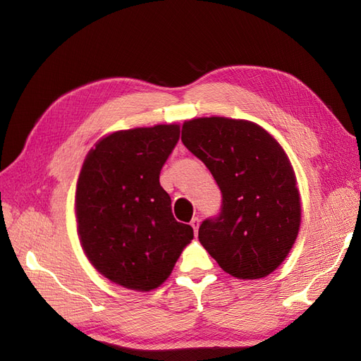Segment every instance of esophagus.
I'll list each match as a JSON object with an SVG mask.
<instances>
[{"instance_id":"obj_1","label":"esophagus","mask_w":361,"mask_h":361,"mask_svg":"<svg viewBox=\"0 0 361 361\" xmlns=\"http://www.w3.org/2000/svg\"><path fill=\"white\" fill-rule=\"evenodd\" d=\"M199 226H200V218L199 216H194L192 220H191V227L194 228V233H197Z\"/></svg>"}]
</instances>
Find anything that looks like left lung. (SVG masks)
Instances as JSON below:
<instances>
[{
  "label": "left lung",
  "instance_id": "8db88e82",
  "mask_svg": "<svg viewBox=\"0 0 361 361\" xmlns=\"http://www.w3.org/2000/svg\"><path fill=\"white\" fill-rule=\"evenodd\" d=\"M182 143L203 161L223 194L199 239L228 274L267 277L286 259L301 223L297 179L285 150L247 120L200 117L182 126Z\"/></svg>",
  "mask_w": 361,
  "mask_h": 361
}]
</instances>
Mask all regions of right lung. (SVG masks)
<instances>
[{"instance_id":"right-lung-1","label":"right lung","mask_w":361,"mask_h":361,"mask_svg":"<svg viewBox=\"0 0 361 361\" xmlns=\"http://www.w3.org/2000/svg\"><path fill=\"white\" fill-rule=\"evenodd\" d=\"M179 125L117 130L87 155L75 212L85 256L104 277L147 292L169 279L192 227L174 220L159 173L179 141Z\"/></svg>"}]
</instances>
